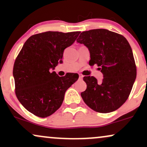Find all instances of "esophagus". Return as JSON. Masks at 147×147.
<instances>
[{
	"label": "esophagus",
	"mask_w": 147,
	"mask_h": 147,
	"mask_svg": "<svg viewBox=\"0 0 147 147\" xmlns=\"http://www.w3.org/2000/svg\"><path fill=\"white\" fill-rule=\"evenodd\" d=\"M79 79H83V77H84V76L82 75H81V74H79Z\"/></svg>",
	"instance_id": "34e87169"
}]
</instances>
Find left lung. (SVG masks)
Masks as SVG:
<instances>
[{"label": "left lung", "instance_id": "obj_1", "mask_svg": "<svg viewBox=\"0 0 147 147\" xmlns=\"http://www.w3.org/2000/svg\"><path fill=\"white\" fill-rule=\"evenodd\" d=\"M77 43L90 52L89 65L97 64L104 78L98 83L94 77H84L86 90L81 93L84 102L102 113L116 111L126 102L136 78L132 49L125 37L105 29L81 33Z\"/></svg>", "mask_w": 147, "mask_h": 147}]
</instances>
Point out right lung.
Masks as SVG:
<instances>
[{"label":"right lung","instance_id":"1","mask_svg":"<svg viewBox=\"0 0 147 147\" xmlns=\"http://www.w3.org/2000/svg\"><path fill=\"white\" fill-rule=\"evenodd\" d=\"M80 32H45L30 36L15 60L13 76L16 97L29 112L46 117L58 110L65 91L79 78L77 74L59 77L54 70L62 63L63 51Z\"/></svg>","mask_w":147,"mask_h":147}]
</instances>
